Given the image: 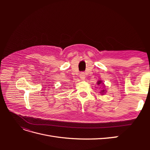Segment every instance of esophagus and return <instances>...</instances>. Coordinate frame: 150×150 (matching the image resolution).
Returning a JSON list of instances; mask_svg holds the SVG:
<instances>
[{
	"mask_svg": "<svg viewBox=\"0 0 150 150\" xmlns=\"http://www.w3.org/2000/svg\"><path fill=\"white\" fill-rule=\"evenodd\" d=\"M79 76H80V78L82 79V80L84 79V78H85V73H84V72H81Z\"/></svg>",
	"mask_w": 150,
	"mask_h": 150,
	"instance_id": "34e87169",
	"label": "esophagus"
}]
</instances>
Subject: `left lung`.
<instances>
[{"instance_id":"obj_1","label":"left lung","mask_w":150,"mask_h":150,"mask_svg":"<svg viewBox=\"0 0 150 150\" xmlns=\"http://www.w3.org/2000/svg\"><path fill=\"white\" fill-rule=\"evenodd\" d=\"M98 83V84H100V83H101V81H99ZM104 90H103V91H102V92H104Z\"/></svg>"}]
</instances>
